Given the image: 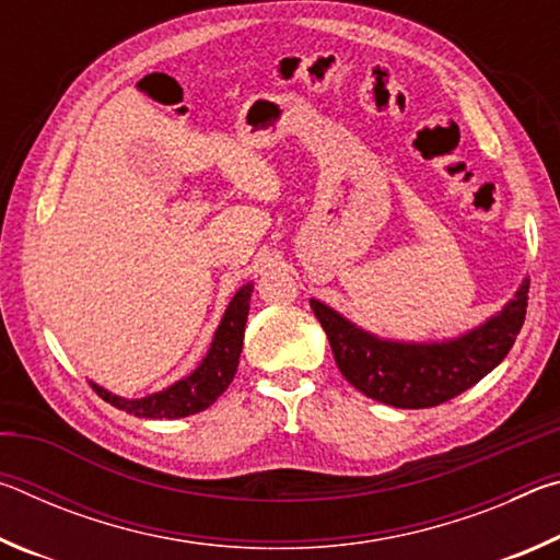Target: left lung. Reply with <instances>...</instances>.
<instances>
[{"label":"left lung","instance_id":"obj_1","mask_svg":"<svg viewBox=\"0 0 560 560\" xmlns=\"http://www.w3.org/2000/svg\"><path fill=\"white\" fill-rule=\"evenodd\" d=\"M528 306V281L471 334L447 343H393L355 328L326 303L311 299L324 326L338 371L373 400L402 410H422L452 400L494 371L514 346Z\"/></svg>","mask_w":560,"mask_h":560}]
</instances>
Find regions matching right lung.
<instances>
[{
    "label": "right lung",
    "instance_id": "add662e5",
    "mask_svg": "<svg viewBox=\"0 0 560 560\" xmlns=\"http://www.w3.org/2000/svg\"><path fill=\"white\" fill-rule=\"evenodd\" d=\"M249 299L252 283H246V287L234 293L232 303L226 306L222 324L214 334L210 353L202 360V365L197 368L192 375L185 377V381L170 385L163 393L140 397V400L116 397L98 385H93V390L113 407L136 417H160V420L167 417V420H177V417H187L205 410V407H210L217 397L230 387L236 373V365H240L244 326L246 316H249Z\"/></svg>",
    "mask_w": 560,
    "mask_h": 560
}]
</instances>
